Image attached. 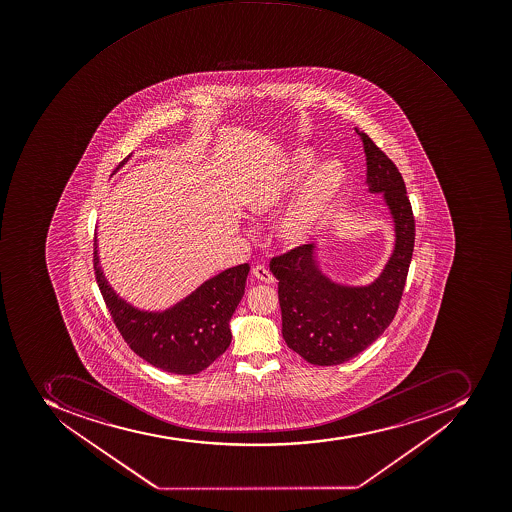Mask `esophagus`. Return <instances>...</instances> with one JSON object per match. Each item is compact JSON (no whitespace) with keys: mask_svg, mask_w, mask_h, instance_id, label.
Masks as SVG:
<instances>
[{"mask_svg":"<svg viewBox=\"0 0 512 512\" xmlns=\"http://www.w3.org/2000/svg\"><path fill=\"white\" fill-rule=\"evenodd\" d=\"M252 273H254L255 278L260 279V281L263 282H268V284H273V282L276 281V278H274L271 271L268 270L265 265L254 266Z\"/></svg>","mask_w":512,"mask_h":512,"instance_id":"esophagus-1","label":"esophagus"}]
</instances>
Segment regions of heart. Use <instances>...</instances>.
I'll return each instance as SVG.
<instances>
[{"mask_svg":"<svg viewBox=\"0 0 512 512\" xmlns=\"http://www.w3.org/2000/svg\"><path fill=\"white\" fill-rule=\"evenodd\" d=\"M314 155L311 151L300 150L292 158L289 169L282 174L260 180L250 187L246 196L249 210L257 215H271L281 206L287 191L297 185L302 175L311 169ZM343 185V171L335 163L324 164L314 172L302 195L294 206L279 220L278 233L289 246H298L308 241L317 223L324 217L338 191Z\"/></svg>","mask_w":512,"mask_h":512,"instance_id":"obj_1","label":"heart"}]
</instances>
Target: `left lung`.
<instances>
[{
    "label": "left lung",
    "mask_w": 512,
    "mask_h": 512,
    "mask_svg": "<svg viewBox=\"0 0 512 512\" xmlns=\"http://www.w3.org/2000/svg\"><path fill=\"white\" fill-rule=\"evenodd\" d=\"M367 161V185L383 193L396 223V247L380 278L369 287L333 284L317 270L311 244L271 258L279 281L282 337L314 365H338L364 351L385 332L401 303L415 246V217L396 164L359 131Z\"/></svg>",
    "instance_id": "1"
}]
</instances>
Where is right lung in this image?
Here are the masks:
<instances>
[{
    "label": "right lung",
    "mask_w": 512,
    "mask_h": 512,
    "mask_svg": "<svg viewBox=\"0 0 512 512\" xmlns=\"http://www.w3.org/2000/svg\"><path fill=\"white\" fill-rule=\"evenodd\" d=\"M129 158L131 155L119 166ZM92 263L100 294L116 329L132 351L148 364L164 372L195 375L207 369L230 346V319L244 295L249 263L217 274L164 313H143L118 298L100 270L96 238Z\"/></svg>",
    "instance_id": "obj_1"
}]
</instances>
